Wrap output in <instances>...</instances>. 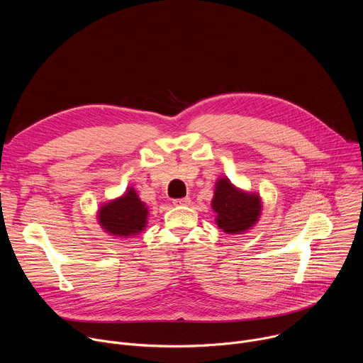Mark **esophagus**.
<instances>
[{"label":"esophagus","instance_id":"esophagus-1","mask_svg":"<svg viewBox=\"0 0 363 363\" xmlns=\"http://www.w3.org/2000/svg\"><path fill=\"white\" fill-rule=\"evenodd\" d=\"M174 205H188L191 202V198L189 196H184V198H175L174 201Z\"/></svg>","mask_w":363,"mask_h":363}]
</instances>
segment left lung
Here are the masks:
<instances>
[{
	"label": "left lung",
	"mask_w": 363,
	"mask_h": 363,
	"mask_svg": "<svg viewBox=\"0 0 363 363\" xmlns=\"http://www.w3.org/2000/svg\"><path fill=\"white\" fill-rule=\"evenodd\" d=\"M211 205L218 227L228 234H241L251 228L262 211L260 196L238 191L227 178L217 181Z\"/></svg>",
	"instance_id": "obj_1"
}]
</instances>
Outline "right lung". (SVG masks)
<instances>
[{
  "label": "right lung",
  "instance_id": "add662e5",
  "mask_svg": "<svg viewBox=\"0 0 363 363\" xmlns=\"http://www.w3.org/2000/svg\"><path fill=\"white\" fill-rule=\"evenodd\" d=\"M147 208L133 188L115 201L100 206L99 223L111 235L130 237L139 234L146 225Z\"/></svg>",
  "mask_w": 363,
  "mask_h": 363
}]
</instances>
